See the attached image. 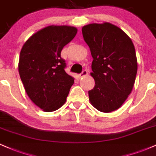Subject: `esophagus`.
<instances>
[{"label":"esophagus","mask_w":156,"mask_h":156,"mask_svg":"<svg viewBox=\"0 0 156 156\" xmlns=\"http://www.w3.org/2000/svg\"><path fill=\"white\" fill-rule=\"evenodd\" d=\"M87 74H88V72H87V70H86V69H84L83 72L80 73V74L78 75V78H83V77L87 76Z\"/></svg>","instance_id":"34e87169"}]
</instances>
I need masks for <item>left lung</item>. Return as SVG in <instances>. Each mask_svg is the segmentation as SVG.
Returning <instances> with one entry per match:
<instances>
[{"label": "left lung", "mask_w": 156, "mask_h": 156, "mask_svg": "<svg viewBox=\"0 0 156 156\" xmlns=\"http://www.w3.org/2000/svg\"><path fill=\"white\" fill-rule=\"evenodd\" d=\"M93 61L90 75L94 87L89 101L101 112L117 110L131 93L137 73V58L132 40L121 28L105 22L82 28Z\"/></svg>", "instance_id": "1"}]
</instances>
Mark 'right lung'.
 Masks as SVG:
<instances>
[{
    "label": "right lung",
    "mask_w": 156,
    "mask_h": 156,
    "mask_svg": "<svg viewBox=\"0 0 156 156\" xmlns=\"http://www.w3.org/2000/svg\"><path fill=\"white\" fill-rule=\"evenodd\" d=\"M69 26H49L34 34L23 44L18 71L31 101L46 112L57 110L67 101L74 78L66 73L61 52L76 37Z\"/></svg>",
    "instance_id": "obj_1"
}]
</instances>
